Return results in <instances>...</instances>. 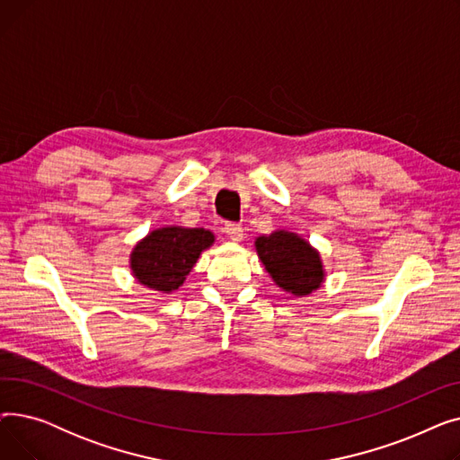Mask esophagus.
I'll use <instances>...</instances> for the list:
<instances>
[{
    "label": "esophagus",
    "instance_id": "obj_1",
    "mask_svg": "<svg viewBox=\"0 0 460 460\" xmlns=\"http://www.w3.org/2000/svg\"><path fill=\"white\" fill-rule=\"evenodd\" d=\"M224 233L227 234V238L233 240V243H240V240L244 238V229L236 224H226Z\"/></svg>",
    "mask_w": 460,
    "mask_h": 460
}]
</instances>
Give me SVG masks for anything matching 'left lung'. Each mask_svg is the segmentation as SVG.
<instances>
[{
	"label": "left lung",
	"instance_id": "1",
	"mask_svg": "<svg viewBox=\"0 0 460 460\" xmlns=\"http://www.w3.org/2000/svg\"><path fill=\"white\" fill-rule=\"evenodd\" d=\"M255 250L272 281L291 296H307L324 283L319 250L293 231L261 234L255 238Z\"/></svg>",
	"mask_w": 460,
	"mask_h": 460
}]
</instances>
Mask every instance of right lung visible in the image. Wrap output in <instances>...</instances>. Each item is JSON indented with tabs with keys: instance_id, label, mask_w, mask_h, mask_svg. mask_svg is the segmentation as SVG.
<instances>
[{
	"instance_id": "add662e5",
	"label": "right lung",
	"mask_w": 460,
	"mask_h": 460,
	"mask_svg": "<svg viewBox=\"0 0 460 460\" xmlns=\"http://www.w3.org/2000/svg\"><path fill=\"white\" fill-rule=\"evenodd\" d=\"M212 244L214 234L203 227H158L134 246L130 253L132 276L143 287L172 295Z\"/></svg>"
}]
</instances>
